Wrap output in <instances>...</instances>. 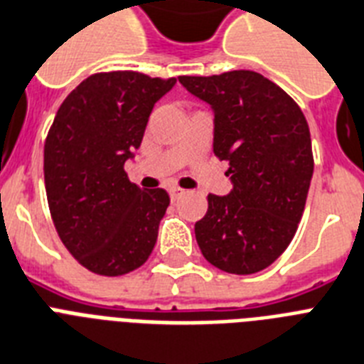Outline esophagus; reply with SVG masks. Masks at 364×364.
Here are the masks:
<instances>
[{"label":"esophagus","mask_w":364,"mask_h":364,"mask_svg":"<svg viewBox=\"0 0 364 364\" xmlns=\"http://www.w3.org/2000/svg\"><path fill=\"white\" fill-rule=\"evenodd\" d=\"M183 194H185V191H183V188H176V187L170 188V198H172V200H179Z\"/></svg>","instance_id":"34e87169"}]
</instances>
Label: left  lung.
<instances>
[{"label":"left lung","mask_w":364,"mask_h":364,"mask_svg":"<svg viewBox=\"0 0 364 364\" xmlns=\"http://www.w3.org/2000/svg\"><path fill=\"white\" fill-rule=\"evenodd\" d=\"M211 106L213 151L228 161L233 188L209 194L194 224L203 258L220 271L252 274L291 243L314 172L309 123L291 97L254 70L179 76Z\"/></svg>","instance_id":"8db88e82"}]
</instances>
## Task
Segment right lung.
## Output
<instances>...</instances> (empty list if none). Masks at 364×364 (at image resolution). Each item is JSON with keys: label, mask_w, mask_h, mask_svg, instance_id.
I'll list each match as a JSON object with an SVG mask.
<instances>
[{"label": "right lung", "mask_w": 364, "mask_h": 364, "mask_svg": "<svg viewBox=\"0 0 364 364\" xmlns=\"http://www.w3.org/2000/svg\"><path fill=\"white\" fill-rule=\"evenodd\" d=\"M176 78L112 70L85 78L59 106L44 141V185L54 226L91 273L119 277L146 264L170 205L164 188L129 181L153 106Z\"/></svg>", "instance_id": "obj_1"}]
</instances>
